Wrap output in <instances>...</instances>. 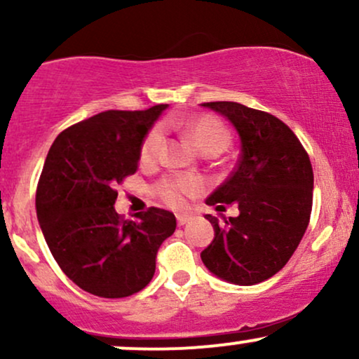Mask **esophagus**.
Returning a JSON list of instances; mask_svg holds the SVG:
<instances>
[{
    "instance_id": "34e87169",
    "label": "esophagus",
    "mask_w": 359,
    "mask_h": 359,
    "mask_svg": "<svg viewBox=\"0 0 359 359\" xmlns=\"http://www.w3.org/2000/svg\"><path fill=\"white\" fill-rule=\"evenodd\" d=\"M191 219H192V214H187V212L177 214V224H179V226L187 224V222L191 221Z\"/></svg>"
}]
</instances>
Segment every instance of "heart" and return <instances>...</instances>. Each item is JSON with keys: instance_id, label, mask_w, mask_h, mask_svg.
I'll use <instances>...</instances> for the list:
<instances>
[{"instance_id": "heart-1", "label": "heart", "mask_w": 359, "mask_h": 359, "mask_svg": "<svg viewBox=\"0 0 359 359\" xmlns=\"http://www.w3.org/2000/svg\"><path fill=\"white\" fill-rule=\"evenodd\" d=\"M185 133L196 143V147L205 155H217L224 151L231 143V131L224 121L212 114H201L184 123ZM163 147V128L156 125L143 138L140 147V160L150 165L158 160ZM204 182L194 175H170L155 185V192L163 203L172 208L184 205L187 197L203 192Z\"/></svg>"}]
</instances>
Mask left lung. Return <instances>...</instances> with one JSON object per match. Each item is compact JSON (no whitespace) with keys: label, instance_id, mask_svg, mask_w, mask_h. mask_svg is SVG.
<instances>
[{"label":"left lung","instance_id":"obj_1","mask_svg":"<svg viewBox=\"0 0 359 359\" xmlns=\"http://www.w3.org/2000/svg\"><path fill=\"white\" fill-rule=\"evenodd\" d=\"M203 106L233 123L241 155L233 174L205 201L219 211L236 203L240 216L219 224L208 214L214 240L201 258L226 282L255 285L287 265L306 233L314 191L311 158L294 131L266 111L233 101Z\"/></svg>","mask_w":359,"mask_h":359}]
</instances>
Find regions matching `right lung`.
I'll return each mask as SVG.
<instances>
[{
    "instance_id": "1",
    "label": "right lung",
    "mask_w": 359,
    "mask_h": 359,
    "mask_svg": "<svg viewBox=\"0 0 359 359\" xmlns=\"http://www.w3.org/2000/svg\"><path fill=\"white\" fill-rule=\"evenodd\" d=\"M167 104L109 109L65 128L45 158L35 208L52 257L89 294L123 299L155 273L160 245L175 216L160 208L125 219L114 211L116 187L138 170L140 147Z\"/></svg>"
}]
</instances>
